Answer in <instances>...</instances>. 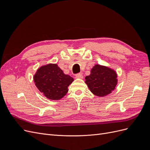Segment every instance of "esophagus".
I'll return each mask as SVG.
<instances>
[{"mask_svg":"<svg viewBox=\"0 0 150 150\" xmlns=\"http://www.w3.org/2000/svg\"><path fill=\"white\" fill-rule=\"evenodd\" d=\"M76 78H79V79H83V76L81 73H78L76 74Z\"/></svg>","mask_w":150,"mask_h":150,"instance_id":"obj_1","label":"esophagus"}]
</instances>
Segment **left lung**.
Here are the masks:
<instances>
[{"label":"left lung","instance_id":"8db88e82","mask_svg":"<svg viewBox=\"0 0 150 150\" xmlns=\"http://www.w3.org/2000/svg\"><path fill=\"white\" fill-rule=\"evenodd\" d=\"M117 74L111 68L96 64L91 70V74L85 78L86 84L94 95L106 96L111 93L117 84Z\"/></svg>","mask_w":150,"mask_h":150}]
</instances>
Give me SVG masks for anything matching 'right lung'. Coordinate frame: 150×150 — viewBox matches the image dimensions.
Here are the masks:
<instances>
[{
    "mask_svg": "<svg viewBox=\"0 0 150 150\" xmlns=\"http://www.w3.org/2000/svg\"><path fill=\"white\" fill-rule=\"evenodd\" d=\"M74 79L65 74L56 64H48L39 67L34 76L36 87L47 98L59 100L68 91Z\"/></svg>",
    "mask_w": 150,
    "mask_h": 150,
    "instance_id": "1",
    "label": "right lung"
}]
</instances>
